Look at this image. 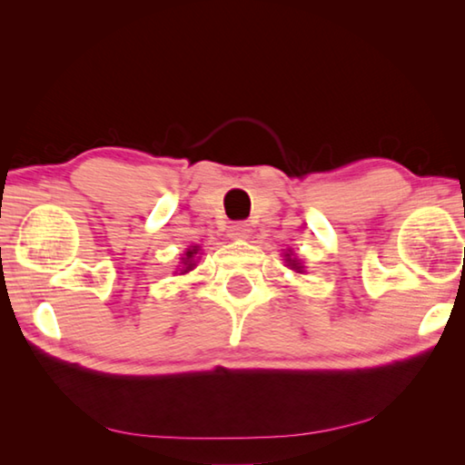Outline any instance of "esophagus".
I'll return each instance as SVG.
<instances>
[{
	"instance_id": "1",
	"label": "esophagus",
	"mask_w": 465,
	"mask_h": 465,
	"mask_svg": "<svg viewBox=\"0 0 465 465\" xmlns=\"http://www.w3.org/2000/svg\"><path fill=\"white\" fill-rule=\"evenodd\" d=\"M227 235L233 240H245L250 235V223L245 222H235L227 227Z\"/></svg>"
}]
</instances>
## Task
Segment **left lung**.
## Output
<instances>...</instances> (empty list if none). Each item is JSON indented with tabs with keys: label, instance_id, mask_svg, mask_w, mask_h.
Returning <instances> with one entry per match:
<instances>
[{
	"label": "left lung",
	"instance_id": "8db88e82",
	"mask_svg": "<svg viewBox=\"0 0 465 465\" xmlns=\"http://www.w3.org/2000/svg\"><path fill=\"white\" fill-rule=\"evenodd\" d=\"M285 262H288V263H290V265H292V268H293V270H295V272H300V270H302V265H300V263H298V262H295V258H293V260H292V258H290V253H288V260H285Z\"/></svg>",
	"mask_w": 465,
	"mask_h": 465
}]
</instances>
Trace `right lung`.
Masks as SVG:
<instances>
[{
    "label": "right lung",
    "instance_id": "right-lung-1",
    "mask_svg": "<svg viewBox=\"0 0 465 465\" xmlns=\"http://www.w3.org/2000/svg\"><path fill=\"white\" fill-rule=\"evenodd\" d=\"M197 253V245H195V248L193 250H187V253H185V260H183V265H185V268H183V273L185 272H190L192 268H193V255Z\"/></svg>",
    "mask_w": 465,
    "mask_h": 465
}]
</instances>
